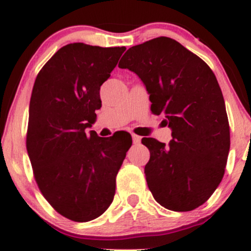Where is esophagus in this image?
<instances>
[{
	"instance_id": "esophagus-1",
	"label": "esophagus",
	"mask_w": 251,
	"mask_h": 251,
	"mask_svg": "<svg viewBox=\"0 0 251 251\" xmlns=\"http://www.w3.org/2000/svg\"><path fill=\"white\" fill-rule=\"evenodd\" d=\"M132 139H133V143H134V144H139L140 140H142V138H140L139 135L133 134V135H132Z\"/></svg>"
}]
</instances>
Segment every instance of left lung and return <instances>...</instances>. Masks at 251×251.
<instances>
[{"instance_id":"obj_1","label":"left lung","mask_w":251,"mask_h":251,"mask_svg":"<svg viewBox=\"0 0 251 251\" xmlns=\"http://www.w3.org/2000/svg\"><path fill=\"white\" fill-rule=\"evenodd\" d=\"M119 68L139 76L154 114L171 128L168 146L143 138L150 150L146 181L154 200L172 211L205 203L220 185L230 149L223 94L214 72L174 39L157 37L131 47Z\"/></svg>"}]
</instances>
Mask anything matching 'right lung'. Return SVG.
I'll return each instance as SVG.
<instances>
[{
    "label": "right lung",
    "instance_id": "right-lung-1",
    "mask_svg": "<svg viewBox=\"0 0 251 251\" xmlns=\"http://www.w3.org/2000/svg\"><path fill=\"white\" fill-rule=\"evenodd\" d=\"M125 50L70 43L48 60L34 82L28 155L43 197L72 221H92L108 209L132 145L131 134L118 139L87 131L101 107L100 87Z\"/></svg>",
    "mask_w": 251,
    "mask_h": 251
}]
</instances>
